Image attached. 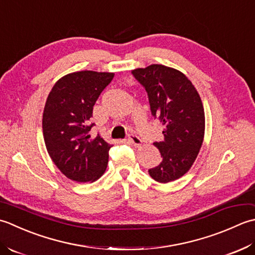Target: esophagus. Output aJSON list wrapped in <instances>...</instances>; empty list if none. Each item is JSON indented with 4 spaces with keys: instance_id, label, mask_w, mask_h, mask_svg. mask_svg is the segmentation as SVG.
<instances>
[{
    "instance_id": "1",
    "label": "esophagus",
    "mask_w": 255,
    "mask_h": 255,
    "mask_svg": "<svg viewBox=\"0 0 255 255\" xmlns=\"http://www.w3.org/2000/svg\"><path fill=\"white\" fill-rule=\"evenodd\" d=\"M128 142L131 143L133 146H135V147H139L142 145V139L139 138L138 136H136V135H134V134L128 135Z\"/></svg>"
}]
</instances>
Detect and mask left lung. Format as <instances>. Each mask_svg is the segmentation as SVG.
<instances>
[{"instance_id": "obj_1", "label": "left lung", "mask_w": 255, "mask_h": 255, "mask_svg": "<svg viewBox=\"0 0 255 255\" xmlns=\"http://www.w3.org/2000/svg\"><path fill=\"white\" fill-rule=\"evenodd\" d=\"M147 92L150 111L164 126V141L154 143L162 162L148 174L166 184L184 176L198 156L205 136V111L198 91L183 72L164 65L132 70Z\"/></svg>"}]
</instances>
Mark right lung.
Masks as SVG:
<instances>
[{
    "label": "right lung",
    "instance_id": "obj_1",
    "mask_svg": "<svg viewBox=\"0 0 255 255\" xmlns=\"http://www.w3.org/2000/svg\"><path fill=\"white\" fill-rule=\"evenodd\" d=\"M113 72L82 70L61 77L45 103L43 134L46 148L58 169L77 183H93L105 174L112 145L89 126L93 106L113 79Z\"/></svg>",
    "mask_w": 255,
    "mask_h": 255
}]
</instances>
